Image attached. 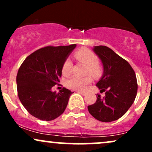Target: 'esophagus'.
<instances>
[{
	"mask_svg": "<svg viewBox=\"0 0 152 152\" xmlns=\"http://www.w3.org/2000/svg\"><path fill=\"white\" fill-rule=\"evenodd\" d=\"M78 94H81L82 96H85L86 95V92H83V91H77Z\"/></svg>",
	"mask_w": 152,
	"mask_h": 152,
	"instance_id": "obj_1",
	"label": "esophagus"
}]
</instances>
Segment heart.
I'll use <instances>...</instances> for the list:
<instances>
[{
	"label": "heart",
	"instance_id": "1",
	"mask_svg": "<svg viewBox=\"0 0 152 152\" xmlns=\"http://www.w3.org/2000/svg\"><path fill=\"white\" fill-rule=\"evenodd\" d=\"M75 58L79 62L86 65V74H89L92 76H98L101 74L100 66L98 64V57L91 50L86 48L78 50L74 54ZM72 69V62L69 58L66 59L62 66V74L64 76H69ZM91 82V78L88 76L86 77H78L74 76L66 81V86L69 88L76 91H82L86 85Z\"/></svg>",
	"mask_w": 152,
	"mask_h": 152
}]
</instances>
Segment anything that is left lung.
<instances>
[{"mask_svg": "<svg viewBox=\"0 0 152 152\" xmlns=\"http://www.w3.org/2000/svg\"><path fill=\"white\" fill-rule=\"evenodd\" d=\"M94 52L102 63L104 72L97 82L100 92H105L96 102L88 106L89 113L103 122L114 121L121 118L132 105L137 93L136 74L130 64L105 46H94Z\"/></svg>", "mask_w": 152, "mask_h": 152, "instance_id": "obj_1", "label": "left lung"}]
</instances>
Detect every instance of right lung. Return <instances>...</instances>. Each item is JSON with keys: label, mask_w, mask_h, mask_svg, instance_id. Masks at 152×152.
<instances>
[{"label": "right lung", "mask_w": 152, "mask_h": 152, "mask_svg": "<svg viewBox=\"0 0 152 152\" xmlns=\"http://www.w3.org/2000/svg\"><path fill=\"white\" fill-rule=\"evenodd\" d=\"M76 46L40 48L28 56L19 68L16 77L19 99L34 117L51 121L65 111L73 92L63 88L56 93L51 88L60 82L63 64Z\"/></svg>", "instance_id": "1"}]
</instances>
